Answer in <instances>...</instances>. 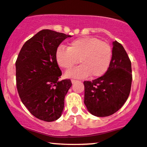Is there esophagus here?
<instances>
[{"mask_svg": "<svg viewBox=\"0 0 147 147\" xmlns=\"http://www.w3.org/2000/svg\"><path fill=\"white\" fill-rule=\"evenodd\" d=\"M71 82H72V83H73V84H74V83H75V82H79V80H74V79H72V80H71Z\"/></svg>", "mask_w": 147, "mask_h": 147, "instance_id": "34e87169", "label": "esophagus"}]
</instances>
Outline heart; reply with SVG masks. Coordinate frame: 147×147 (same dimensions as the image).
<instances>
[{"label":"heart","mask_w":147,"mask_h":147,"mask_svg":"<svg viewBox=\"0 0 147 147\" xmlns=\"http://www.w3.org/2000/svg\"><path fill=\"white\" fill-rule=\"evenodd\" d=\"M113 51L109 43L94 37L75 39L67 49L58 47L55 59L59 67L69 70L78 63L80 65L67 71V78L99 77L108 71L112 61Z\"/></svg>","instance_id":"b5f03b06"}]
</instances>
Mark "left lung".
<instances>
[{
  "instance_id": "left-lung-1",
  "label": "left lung",
  "mask_w": 147,
  "mask_h": 147,
  "mask_svg": "<svg viewBox=\"0 0 147 147\" xmlns=\"http://www.w3.org/2000/svg\"><path fill=\"white\" fill-rule=\"evenodd\" d=\"M112 61L108 71L92 81H84L87 110L96 117H108L127 101L132 83L131 62L123 45L113 42Z\"/></svg>"
}]
</instances>
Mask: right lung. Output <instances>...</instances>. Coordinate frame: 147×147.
<instances>
[{"label": "right lung", "instance_id": "right-lung-1", "mask_svg": "<svg viewBox=\"0 0 147 147\" xmlns=\"http://www.w3.org/2000/svg\"><path fill=\"white\" fill-rule=\"evenodd\" d=\"M71 35L49 29L24 43L16 61V87L29 112L47 122L59 119L71 80H59L62 72L55 59L59 45Z\"/></svg>", "mask_w": 147, "mask_h": 147}]
</instances>
